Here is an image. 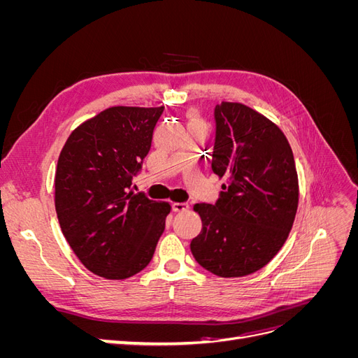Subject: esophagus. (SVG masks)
Returning <instances> with one entry per match:
<instances>
[{
  "instance_id": "obj_1",
  "label": "esophagus",
  "mask_w": 358,
  "mask_h": 358,
  "mask_svg": "<svg viewBox=\"0 0 358 358\" xmlns=\"http://www.w3.org/2000/svg\"><path fill=\"white\" fill-rule=\"evenodd\" d=\"M187 209H189V204L188 203H179V201L173 203V210H175V212H183V210H187Z\"/></svg>"
}]
</instances>
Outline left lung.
I'll use <instances>...</instances> for the list:
<instances>
[{"mask_svg":"<svg viewBox=\"0 0 358 358\" xmlns=\"http://www.w3.org/2000/svg\"><path fill=\"white\" fill-rule=\"evenodd\" d=\"M212 170L221 199L197 203L203 229L191 242L197 263L221 278L264 267L285 243L299 206L294 155L280 128L242 103L215 107Z\"/></svg>","mask_w":358,"mask_h":358,"instance_id":"8db88e82","label":"left lung"}]
</instances>
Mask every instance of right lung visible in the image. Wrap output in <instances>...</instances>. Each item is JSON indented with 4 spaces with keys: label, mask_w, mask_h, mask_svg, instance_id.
I'll list each match as a JSON object with an SVG mask.
<instances>
[{
    "label": "right lung",
    "mask_w": 358,
    "mask_h": 358,
    "mask_svg": "<svg viewBox=\"0 0 358 358\" xmlns=\"http://www.w3.org/2000/svg\"><path fill=\"white\" fill-rule=\"evenodd\" d=\"M162 112L164 106L109 107L76 128L59 154L55 209L62 234L101 278L143 270L164 231L170 203L131 189Z\"/></svg>",
    "instance_id": "right-lung-1"
}]
</instances>
